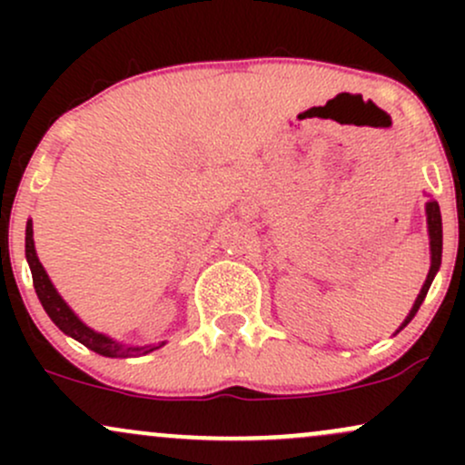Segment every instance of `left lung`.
<instances>
[{
    "label": "left lung",
    "mask_w": 465,
    "mask_h": 465,
    "mask_svg": "<svg viewBox=\"0 0 465 465\" xmlns=\"http://www.w3.org/2000/svg\"><path fill=\"white\" fill-rule=\"evenodd\" d=\"M426 223H429V238H430V269H429V275H426L424 286H421L418 300H415L413 308H411L409 317L404 319L402 325H400V330H402L404 325L415 317V312L420 311L421 302H424L426 292H429L430 284H433V277L437 275V271H440V264H441V214H440V205H437V201L426 203Z\"/></svg>",
    "instance_id": "obj_1"
}]
</instances>
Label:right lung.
<instances>
[{
  "label": "right lung",
  "mask_w": 465,
  "mask_h": 465,
  "mask_svg": "<svg viewBox=\"0 0 465 465\" xmlns=\"http://www.w3.org/2000/svg\"><path fill=\"white\" fill-rule=\"evenodd\" d=\"M25 260H28L30 271H32V282H35V291L36 297H39L41 306L45 308L47 317L52 319L58 325V330H63L67 336L76 339L78 343H83L84 348L94 350L95 354L100 356H109V359H129V356H142L148 354V351L162 348L163 343L159 345H122L117 341L111 339V336H104L95 330L84 325L80 319L74 314L72 308L67 306L65 300L58 295V291L54 284L47 277L44 264L39 262L36 258V249H35V238H32V221H28L25 225Z\"/></svg>",
  "instance_id": "1"
}]
</instances>
